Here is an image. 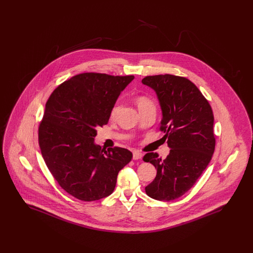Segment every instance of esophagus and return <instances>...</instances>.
I'll use <instances>...</instances> for the list:
<instances>
[{
  "label": "esophagus",
  "instance_id": "34e87169",
  "mask_svg": "<svg viewBox=\"0 0 253 253\" xmlns=\"http://www.w3.org/2000/svg\"><path fill=\"white\" fill-rule=\"evenodd\" d=\"M142 158V154L139 153V152H133L132 153V159L133 160H138V159H141Z\"/></svg>",
  "mask_w": 253,
  "mask_h": 253
}]
</instances>
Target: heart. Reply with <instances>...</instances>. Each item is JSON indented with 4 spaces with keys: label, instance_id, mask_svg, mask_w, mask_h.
Instances as JSON below:
<instances>
[{
    "label": "heart",
    "instance_id": "heart-1",
    "mask_svg": "<svg viewBox=\"0 0 253 253\" xmlns=\"http://www.w3.org/2000/svg\"><path fill=\"white\" fill-rule=\"evenodd\" d=\"M135 103L138 107V110L140 109L145 108V107H148V106H155V103L154 101L146 96H138L135 97ZM118 111H119V105L118 104H115L113 106V108L111 109V112H110V118L111 119H115L117 114H118Z\"/></svg>",
    "mask_w": 253,
    "mask_h": 253
}]
</instances>
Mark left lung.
<instances>
[{
	"label": "left lung",
	"mask_w": 253,
	"mask_h": 253,
	"mask_svg": "<svg viewBox=\"0 0 253 253\" xmlns=\"http://www.w3.org/2000/svg\"><path fill=\"white\" fill-rule=\"evenodd\" d=\"M142 84L157 93L163 116L160 131L170 148L165 159L157 153L143 157L157 169L156 178L145 192L159 201H172L193 187L212 157V109L196 85L184 77L148 76Z\"/></svg>",
	"instance_id": "1"
}]
</instances>
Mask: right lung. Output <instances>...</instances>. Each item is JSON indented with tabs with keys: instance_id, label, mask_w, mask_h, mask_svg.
I'll return each mask as SVG.
<instances>
[{
	"instance_id": "add662e5",
	"label": "right lung",
	"mask_w": 253,
	"mask_h": 253,
	"mask_svg": "<svg viewBox=\"0 0 253 253\" xmlns=\"http://www.w3.org/2000/svg\"><path fill=\"white\" fill-rule=\"evenodd\" d=\"M133 76L83 73L49 96L39 126V144L51 174L75 198L90 202L114 192L130 151L95 144L96 128L108 123L111 109Z\"/></svg>"
}]
</instances>
